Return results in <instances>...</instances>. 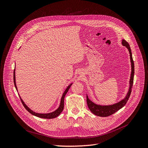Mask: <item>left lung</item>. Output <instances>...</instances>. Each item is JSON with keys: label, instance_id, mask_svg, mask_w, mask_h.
<instances>
[{"label": "left lung", "instance_id": "left-lung-1", "mask_svg": "<svg viewBox=\"0 0 148 148\" xmlns=\"http://www.w3.org/2000/svg\"><path fill=\"white\" fill-rule=\"evenodd\" d=\"M122 44L124 46H125L128 49L130 52V59H131V79H130V87L129 91L128 92V94L127 95L125 98L122 101H120L119 103H118L116 104L111 105V106H100V105H97L93 103L92 101L89 100V99L88 98V96H87V106L89 108V110L91 111L92 113L95 114L96 115L99 116H110L117 111H119L120 109L123 108L127 103L128 101L130 96L131 93L132 91V87L133 86V83H134V63L133 61V58L132 56V52H131V49L130 48V46L128 42H127L125 40H123L122 41Z\"/></svg>", "mask_w": 148, "mask_h": 148}]
</instances>
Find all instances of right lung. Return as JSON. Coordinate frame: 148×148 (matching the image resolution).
<instances>
[{"mask_svg": "<svg viewBox=\"0 0 148 148\" xmlns=\"http://www.w3.org/2000/svg\"><path fill=\"white\" fill-rule=\"evenodd\" d=\"M14 71L15 69L14 70V72H13V81H14V86L16 87V88L17 90V87H16V81H15V72H14ZM72 84H71L68 86V87L66 88V89L65 90V91L64 92L63 95H62V97L61 98V104H60V107H59V108L55 111L52 112H51V113H48V114H39V113H36L34 111H33L32 110H31L30 109H29L25 104L23 102V101L22 100V99H21V97H20V100L21 101V103L23 105V106L24 107V108L29 112L31 113L32 114L36 116H38V117H40V118H42V119H54V118L58 116L59 115H60L62 111H63L64 110V98H65V96L66 95V94L67 93V92H68L69 89L70 87L72 86Z\"/></svg>", "mask_w": 148, "mask_h": 148, "instance_id": "obj_1", "label": "right lung"}]
</instances>
